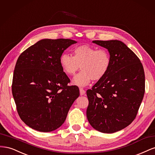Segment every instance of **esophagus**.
I'll use <instances>...</instances> for the list:
<instances>
[{
	"instance_id": "esophagus-1",
	"label": "esophagus",
	"mask_w": 155,
	"mask_h": 155,
	"mask_svg": "<svg viewBox=\"0 0 155 155\" xmlns=\"http://www.w3.org/2000/svg\"><path fill=\"white\" fill-rule=\"evenodd\" d=\"M79 92H80V95L81 96H83V95H84L85 94V90H84V89H83L82 88H79Z\"/></svg>"
}]
</instances>
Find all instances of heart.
Here are the masks:
<instances>
[{
  "label": "heart",
  "instance_id": "heart-1",
  "mask_svg": "<svg viewBox=\"0 0 155 155\" xmlns=\"http://www.w3.org/2000/svg\"><path fill=\"white\" fill-rule=\"evenodd\" d=\"M59 63L64 73L73 76L81 68L82 71L75 76L74 85L85 87L91 81H100L109 70L111 58L109 51L105 49L97 50L89 45H79L73 50V56L63 54Z\"/></svg>",
  "mask_w": 155,
  "mask_h": 155
}]
</instances>
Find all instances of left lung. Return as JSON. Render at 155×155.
I'll use <instances>...</instances> for the list:
<instances>
[{
  "mask_svg": "<svg viewBox=\"0 0 155 155\" xmlns=\"http://www.w3.org/2000/svg\"><path fill=\"white\" fill-rule=\"evenodd\" d=\"M107 48L111 64L105 76L87 91V117L94 129L113 133L133 122L145 92V74L140 60L123 42L93 41Z\"/></svg>",
  "mask_w": 155,
  "mask_h": 155,
  "instance_id": "1",
  "label": "left lung"
}]
</instances>
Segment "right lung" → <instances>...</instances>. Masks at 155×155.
Returning a JSON list of instances; mask_svg holds the SVG:
<instances>
[{
	"mask_svg": "<svg viewBox=\"0 0 155 155\" xmlns=\"http://www.w3.org/2000/svg\"><path fill=\"white\" fill-rule=\"evenodd\" d=\"M76 41L45 39L19 55L14 70L12 94L21 119L40 132H51L62 125L79 96L76 86L61 67L63 51Z\"/></svg>",
	"mask_w": 155,
	"mask_h": 155,
	"instance_id": "right-lung-1",
	"label": "right lung"
}]
</instances>
